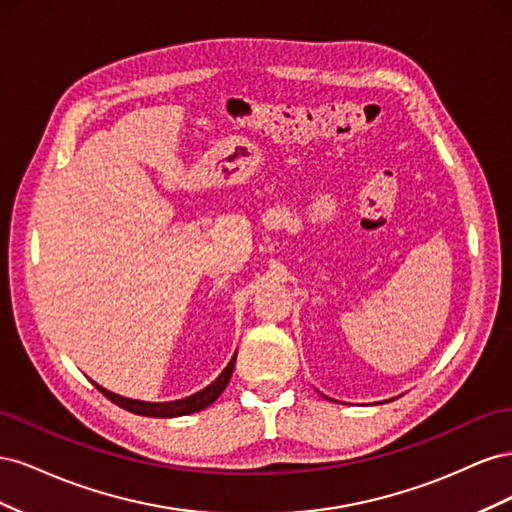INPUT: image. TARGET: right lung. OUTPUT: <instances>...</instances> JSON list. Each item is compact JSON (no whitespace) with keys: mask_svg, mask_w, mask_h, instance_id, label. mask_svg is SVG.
I'll return each mask as SVG.
<instances>
[{"mask_svg":"<svg viewBox=\"0 0 512 512\" xmlns=\"http://www.w3.org/2000/svg\"><path fill=\"white\" fill-rule=\"evenodd\" d=\"M235 361L237 356H232V361L226 365V369L222 371V374L218 376V380L211 382L207 389L198 391L190 397L185 399H177V401H166V404H149V401H136V399H126V397H119L111 391L102 389V386H98V391L106 397L111 399L113 404H117L119 408L128 410V412H134V414H141V416H162V418H168V416H183V414H192V412H198V410H205L207 406H211L215 399H218L226 384L230 382V376H232V369H235Z\"/></svg>","mask_w":512,"mask_h":512,"instance_id":"obj_1","label":"right lung"}]
</instances>
